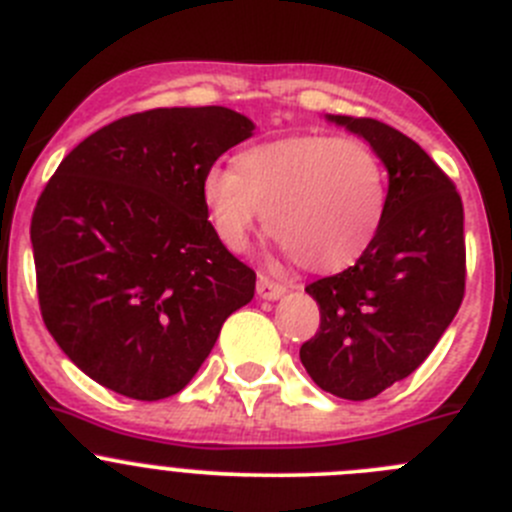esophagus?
<instances>
[{
	"instance_id": "esophagus-1",
	"label": "esophagus",
	"mask_w": 512,
	"mask_h": 512,
	"mask_svg": "<svg viewBox=\"0 0 512 512\" xmlns=\"http://www.w3.org/2000/svg\"><path fill=\"white\" fill-rule=\"evenodd\" d=\"M285 292H287V287L282 285V282L270 280V277H265V275H260V280H257V295H260L262 300H280Z\"/></svg>"
}]
</instances>
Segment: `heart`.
Wrapping results in <instances>:
<instances>
[{
    "mask_svg": "<svg viewBox=\"0 0 512 512\" xmlns=\"http://www.w3.org/2000/svg\"><path fill=\"white\" fill-rule=\"evenodd\" d=\"M222 245L242 252L267 215V230L297 265L340 272L355 265L388 215V172L370 145L335 135H292L235 155L230 170L200 185Z\"/></svg>",
    "mask_w": 512,
    "mask_h": 512,
    "instance_id": "heart-1",
    "label": "heart"
}]
</instances>
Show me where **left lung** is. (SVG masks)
I'll return each instance as SVG.
<instances>
[{
  "mask_svg": "<svg viewBox=\"0 0 512 512\" xmlns=\"http://www.w3.org/2000/svg\"><path fill=\"white\" fill-rule=\"evenodd\" d=\"M327 119L388 167V215L355 265L305 287L320 305V330L300 360L325 393L370 400L423 365L463 302V200L428 152L390 124Z\"/></svg>",
  "mask_w": 512,
  "mask_h": 512,
  "instance_id": "1",
  "label": "left lung"
}]
</instances>
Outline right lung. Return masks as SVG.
<instances>
[{
	"label": "right lung",
	"instance_id": "add662e5",
	"mask_svg": "<svg viewBox=\"0 0 512 512\" xmlns=\"http://www.w3.org/2000/svg\"><path fill=\"white\" fill-rule=\"evenodd\" d=\"M255 124L227 107L130 114L79 142L39 195L32 250L42 320L94 382L165 400L195 377L255 270L220 242L202 177Z\"/></svg>",
	"mask_w": 512,
	"mask_h": 512
}]
</instances>
